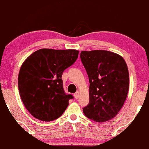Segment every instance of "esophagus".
<instances>
[{
    "label": "esophagus",
    "mask_w": 149,
    "mask_h": 149,
    "mask_svg": "<svg viewBox=\"0 0 149 149\" xmlns=\"http://www.w3.org/2000/svg\"><path fill=\"white\" fill-rule=\"evenodd\" d=\"M79 95H80V92H79V91H77V92H76V93L74 94V97H75V98H77V99L79 97Z\"/></svg>",
    "instance_id": "1"
}]
</instances>
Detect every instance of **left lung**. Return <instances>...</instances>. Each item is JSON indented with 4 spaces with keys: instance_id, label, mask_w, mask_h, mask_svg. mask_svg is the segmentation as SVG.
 Masks as SVG:
<instances>
[{
    "instance_id": "8db88e82",
    "label": "left lung",
    "mask_w": 149,
    "mask_h": 149,
    "mask_svg": "<svg viewBox=\"0 0 149 149\" xmlns=\"http://www.w3.org/2000/svg\"><path fill=\"white\" fill-rule=\"evenodd\" d=\"M81 59L87 72L89 102L82 110L95 122L113 118L122 108L129 88L127 65L122 56L108 51H82Z\"/></svg>"
}]
</instances>
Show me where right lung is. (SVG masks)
I'll use <instances>...</instances> for the list:
<instances>
[{"label": "right lung", "mask_w": 149, "mask_h": 149, "mask_svg": "<svg viewBox=\"0 0 149 149\" xmlns=\"http://www.w3.org/2000/svg\"><path fill=\"white\" fill-rule=\"evenodd\" d=\"M77 50L42 49L33 52L20 67L18 86L24 107L34 117L52 121L62 115L73 96L66 94L63 72L77 61Z\"/></svg>", "instance_id": "add662e5"}]
</instances>
